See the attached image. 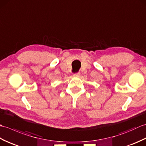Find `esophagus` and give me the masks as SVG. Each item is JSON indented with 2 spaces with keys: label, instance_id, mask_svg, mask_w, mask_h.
Returning a JSON list of instances; mask_svg holds the SVG:
<instances>
[{
  "label": "esophagus",
  "instance_id": "esophagus-1",
  "mask_svg": "<svg viewBox=\"0 0 146 146\" xmlns=\"http://www.w3.org/2000/svg\"><path fill=\"white\" fill-rule=\"evenodd\" d=\"M80 75V73L78 72V73H75L73 74V76H75V77H78Z\"/></svg>",
  "mask_w": 146,
  "mask_h": 146
}]
</instances>
